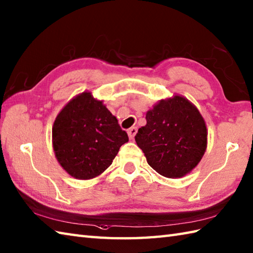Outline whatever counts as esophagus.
<instances>
[{
	"label": "esophagus",
	"mask_w": 253,
	"mask_h": 253,
	"mask_svg": "<svg viewBox=\"0 0 253 253\" xmlns=\"http://www.w3.org/2000/svg\"><path fill=\"white\" fill-rule=\"evenodd\" d=\"M127 133H128V136H129V138L132 139L137 133V127H130L129 129L127 130Z\"/></svg>",
	"instance_id": "34e87169"
}]
</instances>
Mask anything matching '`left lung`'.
<instances>
[{"instance_id":"8db88e82","label":"left lung","mask_w":253,"mask_h":253,"mask_svg":"<svg viewBox=\"0 0 253 253\" xmlns=\"http://www.w3.org/2000/svg\"><path fill=\"white\" fill-rule=\"evenodd\" d=\"M135 140L160 175L180 178L196 168L207 150L208 131L200 112L181 95L161 100L146 114Z\"/></svg>"}]
</instances>
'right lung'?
I'll return each mask as SVG.
<instances>
[{"instance_id":"add662e5","label":"right lung","mask_w":253,"mask_h":253,"mask_svg":"<svg viewBox=\"0 0 253 253\" xmlns=\"http://www.w3.org/2000/svg\"><path fill=\"white\" fill-rule=\"evenodd\" d=\"M128 136L103 102L91 92L75 96L58 113L52 128L55 157L77 179H91L109 168Z\"/></svg>"}]
</instances>
